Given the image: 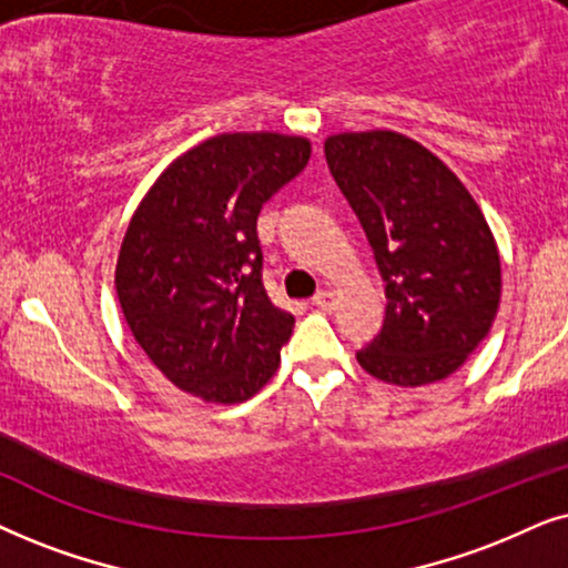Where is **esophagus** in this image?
Returning <instances> with one entry per match:
<instances>
[{
  "label": "esophagus",
  "instance_id": "esophagus-1",
  "mask_svg": "<svg viewBox=\"0 0 568 568\" xmlns=\"http://www.w3.org/2000/svg\"><path fill=\"white\" fill-rule=\"evenodd\" d=\"M312 304L316 308H322V312H332V308H335V293H332V291H320L312 298Z\"/></svg>",
  "mask_w": 568,
  "mask_h": 568
}]
</instances>
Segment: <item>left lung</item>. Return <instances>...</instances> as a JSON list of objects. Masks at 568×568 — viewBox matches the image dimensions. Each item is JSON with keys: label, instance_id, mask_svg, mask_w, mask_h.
<instances>
[{"label": "left lung", "instance_id": "obj_1", "mask_svg": "<svg viewBox=\"0 0 568 568\" xmlns=\"http://www.w3.org/2000/svg\"><path fill=\"white\" fill-rule=\"evenodd\" d=\"M324 155L387 293L382 332L355 358L397 387L447 379L486 339L501 301V260L478 202L405 134H332Z\"/></svg>", "mask_w": 568, "mask_h": 568}]
</instances>
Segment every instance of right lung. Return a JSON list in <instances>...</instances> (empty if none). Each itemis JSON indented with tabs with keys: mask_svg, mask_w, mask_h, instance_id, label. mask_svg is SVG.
<instances>
[{
	"mask_svg": "<svg viewBox=\"0 0 568 568\" xmlns=\"http://www.w3.org/2000/svg\"><path fill=\"white\" fill-rule=\"evenodd\" d=\"M308 158L306 138L217 134L179 155L134 210L116 296L134 339L181 392L236 405L277 372L296 320L262 285L256 217Z\"/></svg>",
	"mask_w": 568,
	"mask_h": 568,
	"instance_id": "1",
	"label": "right lung"
}]
</instances>
